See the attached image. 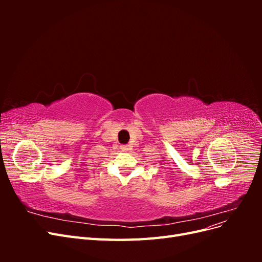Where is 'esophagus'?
<instances>
[{
	"instance_id": "esophagus-1",
	"label": "esophagus",
	"mask_w": 262,
	"mask_h": 262,
	"mask_svg": "<svg viewBox=\"0 0 262 262\" xmlns=\"http://www.w3.org/2000/svg\"><path fill=\"white\" fill-rule=\"evenodd\" d=\"M120 147H121V149L123 150V152H125V150H129V146L128 145H121Z\"/></svg>"
}]
</instances>
